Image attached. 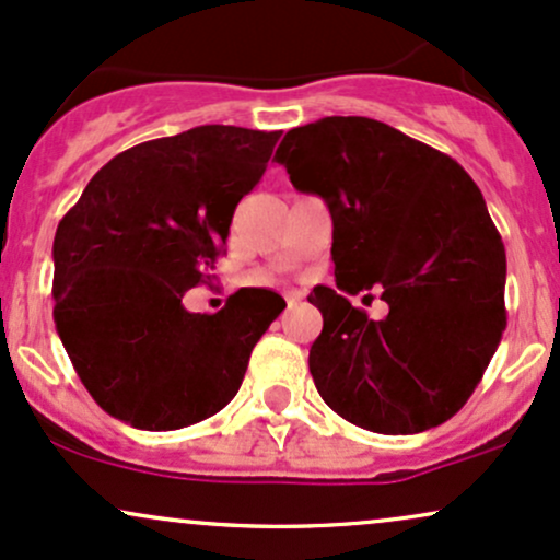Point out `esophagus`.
Wrapping results in <instances>:
<instances>
[{"label": "esophagus", "mask_w": 560, "mask_h": 560, "mask_svg": "<svg viewBox=\"0 0 560 560\" xmlns=\"http://www.w3.org/2000/svg\"><path fill=\"white\" fill-rule=\"evenodd\" d=\"M285 301H288V306H295V304H301V293H288L285 295Z\"/></svg>", "instance_id": "1"}]
</instances>
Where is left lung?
<instances>
[{
	"label": "left lung",
	"mask_w": 560,
	"mask_h": 560,
	"mask_svg": "<svg viewBox=\"0 0 560 560\" xmlns=\"http://www.w3.org/2000/svg\"><path fill=\"white\" fill-rule=\"evenodd\" d=\"M275 160L332 217L338 291L308 295L325 319L308 351L322 400L383 435L448 422L505 330V248L477 183L448 154L370 117L288 130ZM372 287L388 304L383 320L345 299Z\"/></svg>",
	"instance_id": "obj_1"
}]
</instances>
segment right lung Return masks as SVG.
<instances>
[{
  "instance_id": "1",
  "label": "right lung",
  "mask_w": 560,
  "mask_h": 560,
  "mask_svg": "<svg viewBox=\"0 0 560 560\" xmlns=\"http://www.w3.org/2000/svg\"><path fill=\"white\" fill-rule=\"evenodd\" d=\"M280 133L199 125L138 143L104 164L59 220L55 325L109 417L180 430L238 393L285 304L241 288L217 314H190L183 295L214 278L235 207L261 180Z\"/></svg>"
}]
</instances>
